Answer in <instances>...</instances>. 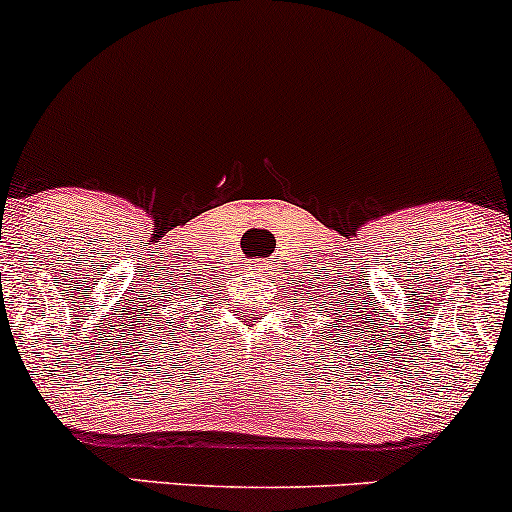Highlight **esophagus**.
<instances>
[{"mask_svg": "<svg viewBox=\"0 0 512 512\" xmlns=\"http://www.w3.org/2000/svg\"><path fill=\"white\" fill-rule=\"evenodd\" d=\"M274 262H269L267 260V257H264V260H262V257H260V260H255V262H252V272H255V274H260V276H267V274H272L274 272Z\"/></svg>", "mask_w": 512, "mask_h": 512, "instance_id": "obj_1", "label": "esophagus"}]
</instances>
